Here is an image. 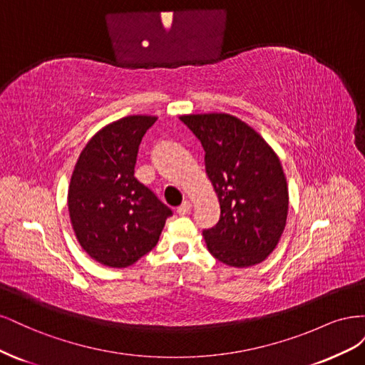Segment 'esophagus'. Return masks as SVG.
Listing matches in <instances>:
<instances>
[{"mask_svg": "<svg viewBox=\"0 0 365 365\" xmlns=\"http://www.w3.org/2000/svg\"><path fill=\"white\" fill-rule=\"evenodd\" d=\"M190 210H192V204L189 201H184L178 208H176V213L184 216V215H189Z\"/></svg>", "mask_w": 365, "mask_h": 365, "instance_id": "esophagus-1", "label": "esophagus"}]
</instances>
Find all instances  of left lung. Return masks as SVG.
<instances>
[{"label":"left lung","instance_id":"1","mask_svg":"<svg viewBox=\"0 0 365 365\" xmlns=\"http://www.w3.org/2000/svg\"><path fill=\"white\" fill-rule=\"evenodd\" d=\"M180 118L201 141L220 205L219 222L202 231L210 254L235 268L263 262L277 247L288 217V184L277 153L235 115Z\"/></svg>","mask_w":365,"mask_h":365}]
</instances>
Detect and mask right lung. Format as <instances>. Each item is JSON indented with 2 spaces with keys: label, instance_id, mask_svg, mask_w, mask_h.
Here are the masks:
<instances>
[{
  "label": "right lung",
  "instance_id": "add662e5",
  "mask_svg": "<svg viewBox=\"0 0 365 365\" xmlns=\"http://www.w3.org/2000/svg\"><path fill=\"white\" fill-rule=\"evenodd\" d=\"M128 115L102 128L81 152L68 187V212L81 247L96 262L126 268L158 244L172 210L135 176L138 146L155 123Z\"/></svg>",
  "mask_w": 365,
  "mask_h": 365
}]
</instances>
